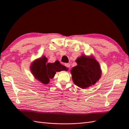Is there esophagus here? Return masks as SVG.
<instances>
[{"instance_id":"obj_1","label":"esophagus","mask_w":129,"mask_h":129,"mask_svg":"<svg viewBox=\"0 0 129 129\" xmlns=\"http://www.w3.org/2000/svg\"><path fill=\"white\" fill-rule=\"evenodd\" d=\"M65 66L68 69H70V64L69 63H66V64H65Z\"/></svg>"}]
</instances>
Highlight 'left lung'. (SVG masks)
<instances>
[{
    "label": "left lung",
    "instance_id": "obj_1",
    "mask_svg": "<svg viewBox=\"0 0 129 129\" xmlns=\"http://www.w3.org/2000/svg\"><path fill=\"white\" fill-rule=\"evenodd\" d=\"M76 62L78 65L71 70L72 79L76 85L87 88L99 80L100 67L95 59L83 55L76 59Z\"/></svg>",
    "mask_w": 129,
    "mask_h": 129
}]
</instances>
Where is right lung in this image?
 I'll list each match as a JSON object with an SVG mask.
<instances>
[{"instance_id":"add662e5","label":"right lung","mask_w":129,"mask_h":129,"mask_svg":"<svg viewBox=\"0 0 129 129\" xmlns=\"http://www.w3.org/2000/svg\"><path fill=\"white\" fill-rule=\"evenodd\" d=\"M47 58L43 56L36 60L31 65V71L37 80L42 83L47 84L50 79L53 78L56 72L67 70L66 67L60 64L59 61L54 63H47Z\"/></svg>"}]
</instances>
